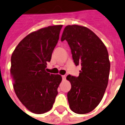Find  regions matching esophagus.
Segmentation results:
<instances>
[{
	"label": "esophagus",
	"instance_id": "esophagus-1",
	"mask_svg": "<svg viewBox=\"0 0 125 125\" xmlns=\"http://www.w3.org/2000/svg\"><path fill=\"white\" fill-rule=\"evenodd\" d=\"M66 76H67L66 75H62V79H63V80L65 79H66Z\"/></svg>",
	"mask_w": 125,
	"mask_h": 125
}]
</instances>
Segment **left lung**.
<instances>
[{
  "instance_id": "left-lung-1",
  "label": "left lung",
  "mask_w": 125,
  "mask_h": 125,
  "mask_svg": "<svg viewBox=\"0 0 125 125\" xmlns=\"http://www.w3.org/2000/svg\"><path fill=\"white\" fill-rule=\"evenodd\" d=\"M71 48L75 64L81 65L78 77L69 75L71 90L67 92L69 107L73 112L92 111L102 100L109 79L110 62L105 46L90 29L77 25H67L61 41Z\"/></svg>"
}]
</instances>
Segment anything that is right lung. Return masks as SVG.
I'll return each instance as SVG.
<instances>
[{
  "mask_svg": "<svg viewBox=\"0 0 125 125\" xmlns=\"http://www.w3.org/2000/svg\"><path fill=\"white\" fill-rule=\"evenodd\" d=\"M62 25L41 29L20 41L11 57L10 74L14 89L25 107L36 114L52 109L62 81L60 75L45 68L59 40Z\"/></svg>",
  "mask_w": 125,
  "mask_h": 125,
  "instance_id": "1",
  "label": "right lung"
}]
</instances>
